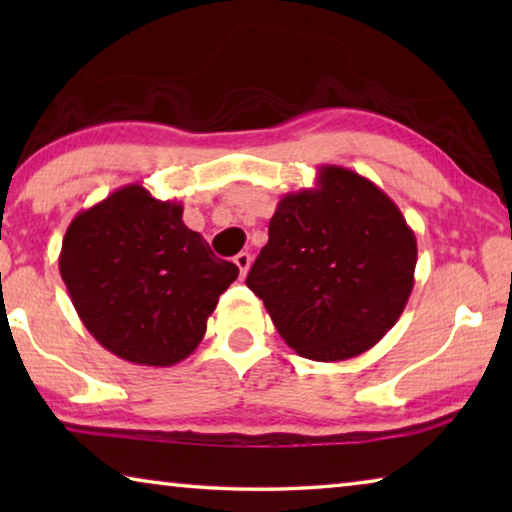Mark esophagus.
I'll use <instances>...</instances> for the list:
<instances>
[{
  "label": "esophagus",
  "instance_id": "34e87169",
  "mask_svg": "<svg viewBox=\"0 0 512 512\" xmlns=\"http://www.w3.org/2000/svg\"><path fill=\"white\" fill-rule=\"evenodd\" d=\"M235 264L239 266V273H241V277H246L248 268H250V255H248V253H239V255L235 257Z\"/></svg>",
  "mask_w": 512,
  "mask_h": 512
}]
</instances>
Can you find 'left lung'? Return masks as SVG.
<instances>
[{"mask_svg":"<svg viewBox=\"0 0 512 512\" xmlns=\"http://www.w3.org/2000/svg\"><path fill=\"white\" fill-rule=\"evenodd\" d=\"M415 262L400 207L357 171L323 164L314 187L280 198L246 284L300 357L345 361L402 316Z\"/></svg>","mask_w":512,"mask_h":512,"instance_id":"obj_1","label":"left lung"}]
</instances>
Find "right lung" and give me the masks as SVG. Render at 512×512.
<instances>
[{
	"instance_id": "obj_1",
	"label": "right lung",
	"mask_w": 512,
	"mask_h": 512,
	"mask_svg": "<svg viewBox=\"0 0 512 512\" xmlns=\"http://www.w3.org/2000/svg\"><path fill=\"white\" fill-rule=\"evenodd\" d=\"M60 277L88 332L115 357L167 368L203 341L239 268L183 223V205L126 185L67 225Z\"/></svg>"
}]
</instances>
